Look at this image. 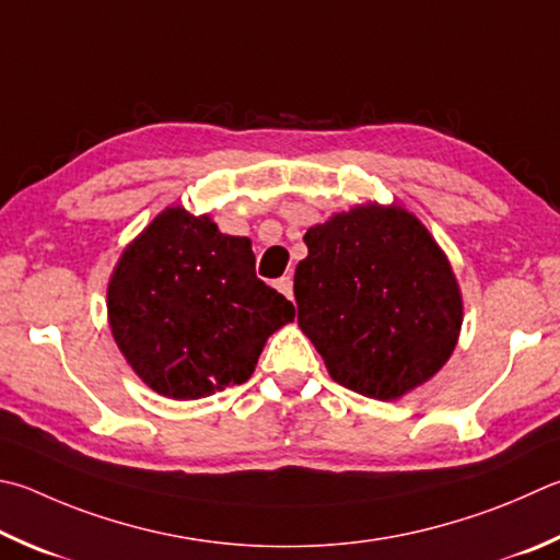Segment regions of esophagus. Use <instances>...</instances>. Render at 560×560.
<instances>
[{
	"instance_id": "obj_1",
	"label": "esophagus",
	"mask_w": 560,
	"mask_h": 560,
	"mask_svg": "<svg viewBox=\"0 0 560 560\" xmlns=\"http://www.w3.org/2000/svg\"><path fill=\"white\" fill-rule=\"evenodd\" d=\"M277 289H279L289 301H293V279H291V277H281V279L277 281Z\"/></svg>"
}]
</instances>
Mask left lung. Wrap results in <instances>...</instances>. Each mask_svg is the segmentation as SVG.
Segmentation results:
<instances>
[{
	"label": "left lung",
	"mask_w": 560,
	"mask_h": 560,
	"mask_svg": "<svg viewBox=\"0 0 560 560\" xmlns=\"http://www.w3.org/2000/svg\"><path fill=\"white\" fill-rule=\"evenodd\" d=\"M303 242L308 257L293 277L299 325L335 382L394 401L451 360L463 293L413 212L364 202L308 228Z\"/></svg>",
	"instance_id": "8db88e82"
}]
</instances>
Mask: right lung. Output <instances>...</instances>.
<instances>
[{
  "instance_id": "right-lung-1",
  "label": "right lung",
  "mask_w": 560,
  "mask_h": 560,
  "mask_svg": "<svg viewBox=\"0 0 560 560\" xmlns=\"http://www.w3.org/2000/svg\"><path fill=\"white\" fill-rule=\"evenodd\" d=\"M293 303L254 273L247 237L222 235L208 215L161 210L129 242L107 283L119 352L149 389L202 399L252 377Z\"/></svg>"
}]
</instances>
